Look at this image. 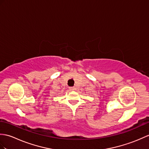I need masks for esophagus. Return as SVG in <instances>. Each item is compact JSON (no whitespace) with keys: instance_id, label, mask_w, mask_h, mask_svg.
I'll return each instance as SVG.
<instances>
[{"instance_id":"obj_1","label":"esophagus","mask_w":149,"mask_h":149,"mask_svg":"<svg viewBox=\"0 0 149 149\" xmlns=\"http://www.w3.org/2000/svg\"><path fill=\"white\" fill-rule=\"evenodd\" d=\"M70 89L71 91H74V90H75V88L71 87V88H70Z\"/></svg>"}]
</instances>
